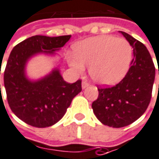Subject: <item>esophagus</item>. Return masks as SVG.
I'll list each match as a JSON object with an SVG mask.
<instances>
[{"instance_id":"obj_1","label":"esophagus","mask_w":159,"mask_h":159,"mask_svg":"<svg viewBox=\"0 0 159 159\" xmlns=\"http://www.w3.org/2000/svg\"><path fill=\"white\" fill-rule=\"evenodd\" d=\"M89 85V83H88L87 81H83V83H82V87H83V89H85Z\"/></svg>"}]
</instances>
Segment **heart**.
<instances>
[{
  "label": "heart",
  "instance_id": "1",
  "mask_svg": "<svg viewBox=\"0 0 159 159\" xmlns=\"http://www.w3.org/2000/svg\"><path fill=\"white\" fill-rule=\"evenodd\" d=\"M75 56L70 64L76 71L89 66L92 79L99 84L112 85L126 75L133 57V48L125 39L114 36L89 38L74 45Z\"/></svg>",
  "mask_w": 159,
  "mask_h": 159
}]
</instances>
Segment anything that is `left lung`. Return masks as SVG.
<instances>
[{"instance_id": "left-lung-1", "label": "left lung", "mask_w": 159, "mask_h": 159, "mask_svg": "<svg viewBox=\"0 0 159 159\" xmlns=\"http://www.w3.org/2000/svg\"><path fill=\"white\" fill-rule=\"evenodd\" d=\"M120 33L134 48L129 70L113 87H97L98 97L92 103L99 120L115 128L128 126L145 113L151 102L155 79V66L145 45L128 33Z\"/></svg>"}]
</instances>
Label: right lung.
<instances>
[{
  "mask_svg": "<svg viewBox=\"0 0 159 159\" xmlns=\"http://www.w3.org/2000/svg\"><path fill=\"white\" fill-rule=\"evenodd\" d=\"M70 37L35 35L19 43L10 53L4 71L7 102L18 118L30 126L54 125L63 118L72 99L82 91V80L67 83L58 70L36 82L29 81L25 75V63L31 57L39 52L53 53Z\"/></svg>",
  "mask_w": 159,
  "mask_h": 159,
  "instance_id": "obj_1",
  "label": "right lung"
}]
</instances>
